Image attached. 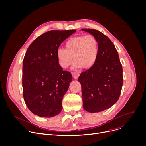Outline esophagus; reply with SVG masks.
<instances>
[{
    "mask_svg": "<svg viewBox=\"0 0 146 146\" xmlns=\"http://www.w3.org/2000/svg\"><path fill=\"white\" fill-rule=\"evenodd\" d=\"M72 74V76H73V78L74 79H77L79 78V74L78 73H75V72H73Z\"/></svg>",
    "mask_w": 146,
    "mask_h": 146,
    "instance_id": "1",
    "label": "esophagus"
}]
</instances>
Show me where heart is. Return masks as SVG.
I'll return each mask as SVG.
<instances>
[{"instance_id":"heart-1","label":"heart","mask_w":146,"mask_h":146,"mask_svg":"<svg viewBox=\"0 0 146 146\" xmlns=\"http://www.w3.org/2000/svg\"><path fill=\"white\" fill-rule=\"evenodd\" d=\"M65 49L58 48L56 56L59 65L63 68L69 67L75 60L74 68H89L96 62L99 55V45L92 35L72 37L66 42Z\"/></svg>"}]
</instances>
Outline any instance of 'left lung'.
<instances>
[{"label":"left lung","mask_w":146,"mask_h":146,"mask_svg":"<svg viewBox=\"0 0 146 146\" xmlns=\"http://www.w3.org/2000/svg\"><path fill=\"white\" fill-rule=\"evenodd\" d=\"M82 30L94 35L99 45L96 62L78 78L83 107L89 112H99L109 109L118 100L123 85L122 67L117 49L108 36L96 29Z\"/></svg>","instance_id":"8db88e82"}]
</instances>
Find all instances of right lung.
<instances>
[{
    "label": "right lung",
    "instance_id": "right-lung-1",
    "mask_svg": "<svg viewBox=\"0 0 146 146\" xmlns=\"http://www.w3.org/2000/svg\"><path fill=\"white\" fill-rule=\"evenodd\" d=\"M76 31H50L36 38L27 50L22 64L23 96L29 111L38 116L50 118L62 110V99L72 76L63 70L56 53Z\"/></svg>",
    "mask_w": 146,
    "mask_h": 146
}]
</instances>
